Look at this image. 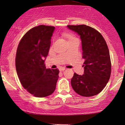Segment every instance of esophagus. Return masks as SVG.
Listing matches in <instances>:
<instances>
[{
  "mask_svg": "<svg viewBox=\"0 0 125 125\" xmlns=\"http://www.w3.org/2000/svg\"><path fill=\"white\" fill-rule=\"evenodd\" d=\"M59 70H60V71H65V68H64V67H60L59 68Z\"/></svg>",
  "mask_w": 125,
  "mask_h": 125,
  "instance_id": "obj_1",
  "label": "esophagus"
}]
</instances>
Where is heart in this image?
<instances>
[{
    "mask_svg": "<svg viewBox=\"0 0 125 125\" xmlns=\"http://www.w3.org/2000/svg\"><path fill=\"white\" fill-rule=\"evenodd\" d=\"M65 36H66V37H67L68 41H69V40H71V39H72L76 38V37H75L73 35H69V34H66V35H65Z\"/></svg>",
    "mask_w": 125,
    "mask_h": 125,
    "instance_id": "obj_1",
    "label": "heart"
}]
</instances>
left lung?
Segmentation results:
<instances>
[{
    "label": "left lung",
    "instance_id": "obj_1",
    "mask_svg": "<svg viewBox=\"0 0 125 125\" xmlns=\"http://www.w3.org/2000/svg\"><path fill=\"white\" fill-rule=\"evenodd\" d=\"M77 32L81 40L84 73H74L71 79L73 90L83 97L100 93L108 83L111 74L110 53L105 39L96 30L86 25H67Z\"/></svg>",
    "mask_w": 125,
    "mask_h": 125
}]
</instances>
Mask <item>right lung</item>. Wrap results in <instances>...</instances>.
<instances>
[{"mask_svg": "<svg viewBox=\"0 0 125 125\" xmlns=\"http://www.w3.org/2000/svg\"><path fill=\"white\" fill-rule=\"evenodd\" d=\"M54 27L40 25L29 30L16 51V69L22 86L37 97L53 93L59 78L58 69H47L44 61L51 47Z\"/></svg>", "mask_w": 125, "mask_h": 125, "instance_id": "add662e5", "label": "right lung"}]
</instances>
